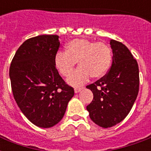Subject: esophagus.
<instances>
[{
    "instance_id": "34e87169",
    "label": "esophagus",
    "mask_w": 151,
    "mask_h": 151,
    "mask_svg": "<svg viewBox=\"0 0 151 151\" xmlns=\"http://www.w3.org/2000/svg\"><path fill=\"white\" fill-rule=\"evenodd\" d=\"M82 89H84V88L83 87L77 88H74V92H75V93H78V92H81V91Z\"/></svg>"
}]
</instances>
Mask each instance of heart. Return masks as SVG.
<instances>
[{"instance_id":"b5f03b06","label":"heart","mask_w":151,"mask_h":151,"mask_svg":"<svg viewBox=\"0 0 151 151\" xmlns=\"http://www.w3.org/2000/svg\"><path fill=\"white\" fill-rule=\"evenodd\" d=\"M112 60V51L107 44L85 38H76L66 44V52H57L55 66L63 77L70 76L78 62V69L67 82L78 87L87 82L92 76L98 79L105 75Z\"/></svg>"}]
</instances>
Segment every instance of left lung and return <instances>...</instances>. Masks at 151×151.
<instances>
[{
  "instance_id": "1",
  "label": "left lung",
  "mask_w": 151,
  "mask_h": 151,
  "mask_svg": "<svg viewBox=\"0 0 151 151\" xmlns=\"http://www.w3.org/2000/svg\"><path fill=\"white\" fill-rule=\"evenodd\" d=\"M112 65L108 73L87 85L93 100L87 106L89 117L102 128L114 126L130 112L138 96L139 66L129 48L122 42L110 40Z\"/></svg>"
}]
</instances>
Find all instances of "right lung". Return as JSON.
<instances>
[{
  "instance_id": "right-lung-1",
  "label": "right lung",
  "mask_w": 151,
  "mask_h": 151,
  "mask_svg": "<svg viewBox=\"0 0 151 151\" xmlns=\"http://www.w3.org/2000/svg\"><path fill=\"white\" fill-rule=\"evenodd\" d=\"M59 45L58 35L27 39L16 51L9 69L15 102L27 119L41 128L59 123L74 95L55 66Z\"/></svg>"
}]
</instances>
